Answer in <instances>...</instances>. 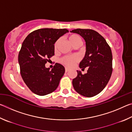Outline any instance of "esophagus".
Listing matches in <instances>:
<instances>
[{"mask_svg": "<svg viewBox=\"0 0 132 132\" xmlns=\"http://www.w3.org/2000/svg\"><path fill=\"white\" fill-rule=\"evenodd\" d=\"M69 70H70V69L68 68H65V71H66V72H68V71H69Z\"/></svg>", "mask_w": 132, "mask_h": 132, "instance_id": "esophagus-1", "label": "esophagus"}]
</instances>
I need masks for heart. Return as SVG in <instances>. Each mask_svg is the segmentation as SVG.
Here are the masks:
<instances>
[{
  "mask_svg": "<svg viewBox=\"0 0 132 132\" xmlns=\"http://www.w3.org/2000/svg\"><path fill=\"white\" fill-rule=\"evenodd\" d=\"M69 42L70 44L74 46L75 45H76L79 43H81V39L76 34H72L70 35V36L68 37ZM58 44H59V41H57L55 43L54 45V49L56 50L57 49ZM79 57L76 55H71V56H66L63 57L61 59V62L63 63L65 65L71 67L74 64L77 63V62L79 61Z\"/></svg>",
  "mask_w": 132,
  "mask_h": 132,
  "instance_id": "b5f03b06",
  "label": "heart"
}]
</instances>
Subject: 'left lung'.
I'll use <instances>...</instances> for the list:
<instances>
[{
    "label": "left lung",
    "instance_id": "1",
    "mask_svg": "<svg viewBox=\"0 0 132 132\" xmlns=\"http://www.w3.org/2000/svg\"><path fill=\"white\" fill-rule=\"evenodd\" d=\"M81 36L86 42V51L80 62L82 70L88 69L86 74L77 70V77L73 80L75 90L81 95L92 97L104 90L112 72V55L106 40L97 31L90 29L70 31Z\"/></svg>",
    "mask_w": 132,
    "mask_h": 132
}]
</instances>
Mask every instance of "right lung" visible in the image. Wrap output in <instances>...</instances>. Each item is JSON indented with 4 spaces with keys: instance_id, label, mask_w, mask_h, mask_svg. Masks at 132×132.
<instances>
[{
    "instance_id": "1",
    "label": "right lung",
    "mask_w": 132,
    "mask_h": 132,
    "mask_svg": "<svg viewBox=\"0 0 132 132\" xmlns=\"http://www.w3.org/2000/svg\"><path fill=\"white\" fill-rule=\"evenodd\" d=\"M67 29L41 28L31 32L22 44L19 54L20 73L24 82L32 93L47 95L59 86L65 69L59 63L46 68L48 59L54 55V44L68 32Z\"/></svg>"
}]
</instances>
